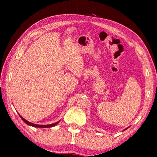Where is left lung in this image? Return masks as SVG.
I'll list each match as a JSON object with an SVG mask.
<instances>
[{"mask_svg": "<svg viewBox=\"0 0 157 157\" xmlns=\"http://www.w3.org/2000/svg\"><path fill=\"white\" fill-rule=\"evenodd\" d=\"M128 128H126V129H124V130H125V129H128ZM124 130H123V131H124Z\"/></svg>", "mask_w": 157, "mask_h": 157, "instance_id": "left-lung-1", "label": "left lung"}]
</instances>
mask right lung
I'll return each instance as SVG.
<instances>
[{"label": "right lung", "instance_id": "obj_1", "mask_svg": "<svg viewBox=\"0 0 157 157\" xmlns=\"http://www.w3.org/2000/svg\"><path fill=\"white\" fill-rule=\"evenodd\" d=\"M20 117L21 118V119L23 120V121H24L26 124H28V125H30L32 127H35V128H52V127H54L55 125H56L58 124V123L60 122V121L54 123H52V124H49V125H37V124H34V123H32L31 122H29L27 120H25L24 118L22 117L19 115Z\"/></svg>", "mask_w": 157, "mask_h": 157}]
</instances>
